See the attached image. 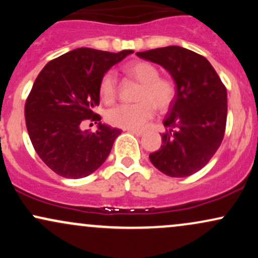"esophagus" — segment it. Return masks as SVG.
Returning a JSON list of instances; mask_svg holds the SVG:
<instances>
[{"instance_id":"1","label":"esophagus","mask_w":258,"mask_h":258,"mask_svg":"<svg viewBox=\"0 0 258 258\" xmlns=\"http://www.w3.org/2000/svg\"><path fill=\"white\" fill-rule=\"evenodd\" d=\"M130 133H132V135H136L138 136V137H141V136L144 135V131H141V130H133V128H128L127 130Z\"/></svg>"}]
</instances>
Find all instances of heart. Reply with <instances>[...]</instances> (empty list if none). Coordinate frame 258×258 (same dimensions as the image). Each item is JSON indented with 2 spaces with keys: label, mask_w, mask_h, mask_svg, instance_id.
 Wrapping results in <instances>:
<instances>
[{
  "label": "heart",
  "mask_w": 258,
  "mask_h": 258,
  "mask_svg": "<svg viewBox=\"0 0 258 258\" xmlns=\"http://www.w3.org/2000/svg\"><path fill=\"white\" fill-rule=\"evenodd\" d=\"M127 76L141 84L135 104H121L110 109L106 120L121 128H143L156 110L164 112L172 106L177 97V84L173 79L160 76L156 65L139 60L123 68ZM100 98L105 104H112L117 98V82L112 73H106L99 82Z\"/></svg>",
  "instance_id": "b5f03b06"
}]
</instances>
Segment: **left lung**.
Wrapping results in <instances>:
<instances>
[{"instance_id": "1", "label": "left lung", "mask_w": 258, "mask_h": 258, "mask_svg": "<svg viewBox=\"0 0 258 258\" xmlns=\"http://www.w3.org/2000/svg\"><path fill=\"white\" fill-rule=\"evenodd\" d=\"M164 67L177 84L159 150L152 164L170 177H188L201 170L220 148L226 132L227 90L210 61L178 46L137 52Z\"/></svg>"}]
</instances>
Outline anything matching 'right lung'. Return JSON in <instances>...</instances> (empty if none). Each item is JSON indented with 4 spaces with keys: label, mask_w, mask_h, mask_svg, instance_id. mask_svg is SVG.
Segmentation results:
<instances>
[{
    "label": "right lung",
    "mask_w": 258,
    "mask_h": 258,
    "mask_svg": "<svg viewBox=\"0 0 258 258\" xmlns=\"http://www.w3.org/2000/svg\"><path fill=\"white\" fill-rule=\"evenodd\" d=\"M131 53L76 48L52 59L38 74L26 98L25 122L34 149L53 172L82 178L108 158L121 131L99 122L93 109L99 105L104 74ZM85 120L98 122L99 130L82 132Z\"/></svg>",
    "instance_id": "add662e5"
}]
</instances>
